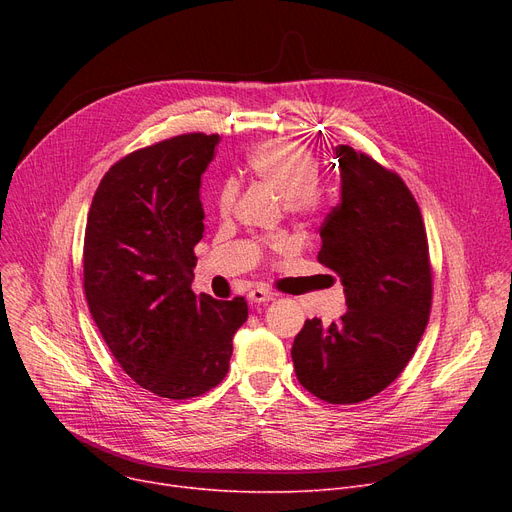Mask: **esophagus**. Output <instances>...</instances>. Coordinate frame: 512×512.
Here are the masks:
<instances>
[{"label": "esophagus", "mask_w": 512, "mask_h": 512, "mask_svg": "<svg viewBox=\"0 0 512 512\" xmlns=\"http://www.w3.org/2000/svg\"><path fill=\"white\" fill-rule=\"evenodd\" d=\"M249 299H251V303H270L276 299V292L265 290V288H253L249 292Z\"/></svg>", "instance_id": "esophagus-1"}]
</instances>
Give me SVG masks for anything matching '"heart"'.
I'll use <instances>...</instances> for the list:
<instances>
[{
	"mask_svg": "<svg viewBox=\"0 0 512 512\" xmlns=\"http://www.w3.org/2000/svg\"><path fill=\"white\" fill-rule=\"evenodd\" d=\"M247 170L259 182L278 191L284 209L297 218H315L330 203V188L317 176L319 164L315 153L297 141H272L255 147L247 155ZM238 184L226 180L215 195L220 213H228L236 201ZM286 240L272 242L274 249H282Z\"/></svg>",
	"mask_w": 512,
	"mask_h": 512,
	"instance_id": "heart-1",
	"label": "heart"
}]
</instances>
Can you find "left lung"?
Returning a JSON list of instances; mask_svg holds the SVG:
<instances>
[{"label":"left lung","instance_id":"left-lung-1","mask_svg":"<svg viewBox=\"0 0 512 512\" xmlns=\"http://www.w3.org/2000/svg\"><path fill=\"white\" fill-rule=\"evenodd\" d=\"M342 195L319 228V263L346 294L330 326L307 319L292 344L297 378L330 405H355L407 367L432 309V265L419 205L396 172L336 147Z\"/></svg>","mask_w":512,"mask_h":512}]
</instances>
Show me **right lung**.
Instances as JSON below:
<instances>
[{
  "instance_id": "add662e5",
  "label": "right lung",
  "mask_w": 512,
  "mask_h": 512,
  "mask_svg": "<svg viewBox=\"0 0 512 512\" xmlns=\"http://www.w3.org/2000/svg\"><path fill=\"white\" fill-rule=\"evenodd\" d=\"M218 134L188 132L132 151L101 178L85 230V297L112 355L145 390L201 396L228 373L247 301L191 290L203 238L201 176Z\"/></svg>"
}]
</instances>
